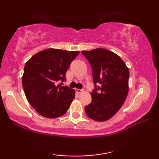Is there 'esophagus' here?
<instances>
[{
    "label": "esophagus",
    "instance_id": "obj_1",
    "mask_svg": "<svg viewBox=\"0 0 159 159\" xmlns=\"http://www.w3.org/2000/svg\"><path fill=\"white\" fill-rule=\"evenodd\" d=\"M75 92L77 93H81L82 92V90H80V89H75Z\"/></svg>",
    "mask_w": 159,
    "mask_h": 159
}]
</instances>
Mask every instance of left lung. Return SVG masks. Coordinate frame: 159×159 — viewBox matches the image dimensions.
I'll use <instances>...</instances> for the list:
<instances>
[{
	"mask_svg": "<svg viewBox=\"0 0 159 159\" xmlns=\"http://www.w3.org/2000/svg\"><path fill=\"white\" fill-rule=\"evenodd\" d=\"M90 63L94 90L92 102L84 107L89 118L103 121L116 114L127 98L129 69L116 54L103 48L82 51ZM99 84V86H97Z\"/></svg>",
	"mask_w": 159,
	"mask_h": 159,
	"instance_id": "8db88e82",
	"label": "left lung"
}]
</instances>
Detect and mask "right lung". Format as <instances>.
I'll return each mask as SVG.
<instances>
[{
	"mask_svg": "<svg viewBox=\"0 0 159 159\" xmlns=\"http://www.w3.org/2000/svg\"><path fill=\"white\" fill-rule=\"evenodd\" d=\"M79 51L44 50L26 63L22 85L26 98L37 112L46 118H57L66 114L75 90L63 86L66 73Z\"/></svg>",
	"mask_w": 159,
	"mask_h": 159,
	"instance_id": "right-lung-1",
	"label": "right lung"
}]
</instances>
